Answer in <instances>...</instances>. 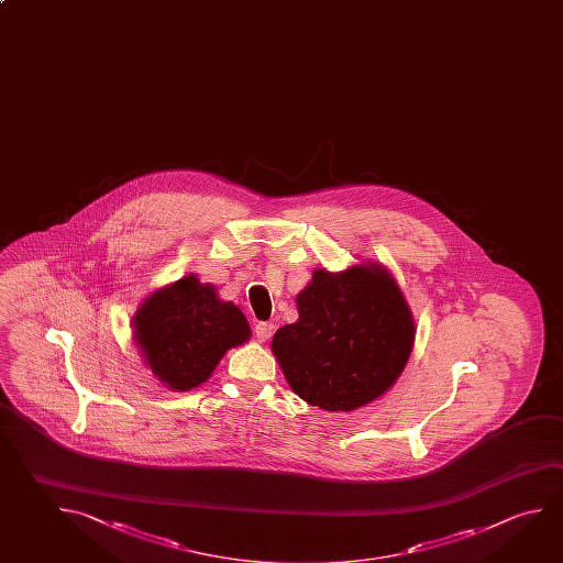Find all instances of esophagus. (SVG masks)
<instances>
[{
	"instance_id": "1",
	"label": "esophagus",
	"mask_w": 563,
	"mask_h": 563,
	"mask_svg": "<svg viewBox=\"0 0 563 563\" xmlns=\"http://www.w3.org/2000/svg\"><path fill=\"white\" fill-rule=\"evenodd\" d=\"M273 332H275V324L273 322H257L255 324V335H257L258 342H267Z\"/></svg>"
}]
</instances>
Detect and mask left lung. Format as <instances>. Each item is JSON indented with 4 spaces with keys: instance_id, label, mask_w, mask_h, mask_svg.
<instances>
[{
    "instance_id": "1",
    "label": "left lung",
    "mask_w": 563,
    "mask_h": 563,
    "mask_svg": "<svg viewBox=\"0 0 563 563\" xmlns=\"http://www.w3.org/2000/svg\"><path fill=\"white\" fill-rule=\"evenodd\" d=\"M300 318L278 328L273 352L292 391L325 411H354L385 394L411 354L415 325L382 267L316 271L296 296Z\"/></svg>"
}]
</instances>
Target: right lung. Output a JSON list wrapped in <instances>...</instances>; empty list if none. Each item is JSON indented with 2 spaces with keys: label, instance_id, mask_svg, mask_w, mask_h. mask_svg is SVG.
Segmentation results:
<instances>
[{
  "label": "right lung",
  "instance_id": "obj_1",
  "mask_svg": "<svg viewBox=\"0 0 563 563\" xmlns=\"http://www.w3.org/2000/svg\"><path fill=\"white\" fill-rule=\"evenodd\" d=\"M247 318L196 275L179 278L140 306L134 338L150 369L172 389L203 384L229 347L247 342Z\"/></svg>",
  "mask_w": 563,
  "mask_h": 563
}]
</instances>
